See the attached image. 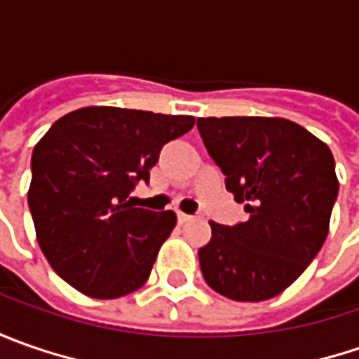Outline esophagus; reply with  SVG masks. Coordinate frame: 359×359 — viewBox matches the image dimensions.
Segmentation results:
<instances>
[{
    "label": "esophagus",
    "mask_w": 359,
    "mask_h": 359,
    "mask_svg": "<svg viewBox=\"0 0 359 359\" xmlns=\"http://www.w3.org/2000/svg\"><path fill=\"white\" fill-rule=\"evenodd\" d=\"M191 219H194L191 215L184 214V212H177V222H180V224H187V222H191Z\"/></svg>",
    "instance_id": "esophagus-1"
}]
</instances>
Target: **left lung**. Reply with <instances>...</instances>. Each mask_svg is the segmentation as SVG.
Segmentation results:
<instances>
[{
    "instance_id": "left-lung-1",
    "label": "left lung",
    "mask_w": 359,
    "mask_h": 359,
    "mask_svg": "<svg viewBox=\"0 0 359 359\" xmlns=\"http://www.w3.org/2000/svg\"><path fill=\"white\" fill-rule=\"evenodd\" d=\"M203 145L248 219L212 226L203 280L236 302H264L296 282L322 250L338 198L330 147L283 118H200Z\"/></svg>"
}]
</instances>
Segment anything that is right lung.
<instances>
[{"mask_svg": "<svg viewBox=\"0 0 359 359\" xmlns=\"http://www.w3.org/2000/svg\"><path fill=\"white\" fill-rule=\"evenodd\" d=\"M194 123L93 105L57 119L35 145L27 203L37 243L77 292L114 299L147 282L175 214L133 208L130 194L149 182L161 147Z\"/></svg>", "mask_w": 359, "mask_h": 359, "instance_id": "right-lung-1", "label": "right lung"}]
</instances>
